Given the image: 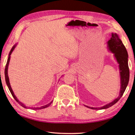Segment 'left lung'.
<instances>
[{
    "mask_svg": "<svg viewBox=\"0 0 135 135\" xmlns=\"http://www.w3.org/2000/svg\"><path fill=\"white\" fill-rule=\"evenodd\" d=\"M107 48L110 52L113 54L115 60L119 64V69L120 77V89L119 95L113 101L100 107H87L94 110H102L109 108L113 105L116 104L123 95L129 81V69L128 66V54L125 46L122 40L120 39L119 35L116 33H112L110 40L107 42Z\"/></svg>",
    "mask_w": 135,
    "mask_h": 135,
    "instance_id": "left-lung-1",
    "label": "left lung"
}]
</instances>
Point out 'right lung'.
I'll return each instance as SVG.
<instances>
[{"label":"right lung","instance_id":"add662e5","mask_svg":"<svg viewBox=\"0 0 135 135\" xmlns=\"http://www.w3.org/2000/svg\"><path fill=\"white\" fill-rule=\"evenodd\" d=\"M17 44H16L15 45H14L13 46V47L12 48L11 51H10V52L9 54V55H8V61H7V62H6V67H5V70H4V75H5V81H6V84L7 85H8V89L9 90L10 92H11V93L12 95V96L13 97V98L15 99L16 101L18 103L21 105V106H22L23 107H24V108H26V109H29V108H28V107H26V106H25V104H23L18 99V98H17L16 97V95H15L13 91V90H12V87L11 86V84H10V82H9V77H8V67H9V61H10V59H11V54L12 53V52H13L14 49L15 48V47L17 45ZM52 103V101L50 103H48L47 104L45 105V106H41L40 107H32V108H30L32 110H39V109H45L46 108V107H48V106H50V105L51 104V103Z\"/></svg>","mask_w":135,"mask_h":135}]
</instances>
